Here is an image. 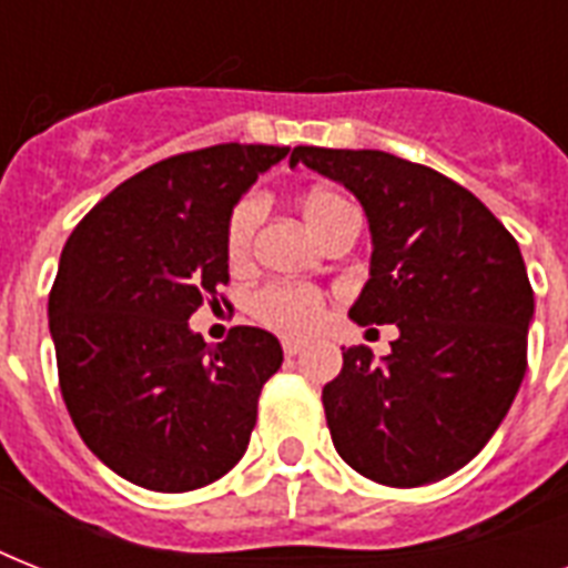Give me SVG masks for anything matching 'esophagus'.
Wrapping results in <instances>:
<instances>
[{
    "label": "esophagus",
    "instance_id": "obj_1",
    "mask_svg": "<svg viewBox=\"0 0 568 568\" xmlns=\"http://www.w3.org/2000/svg\"><path fill=\"white\" fill-rule=\"evenodd\" d=\"M301 351H303L301 342H294V338H285V342H283V354L285 356H297Z\"/></svg>",
    "mask_w": 568,
    "mask_h": 568
}]
</instances>
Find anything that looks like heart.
<instances>
[{
	"label": "heart",
	"instance_id": "obj_1",
	"mask_svg": "<svg viewBox=\"0 0 568 568\" xmlns=\"http://www.w3.org/2000/svg\"><path fill=\"white\" fill-rule=\"evenodd\" d=\"M301 214L321 241L327 239L333 230H338L345 221L356 217L354 205L333 189L306 191L301 196ZM262 217H265L262 196H241L239 203L232 205L230 217H226V239H223L226 241V258H230L232 267L247 265ZM250 312H253V318H258L265 327L276 329V333L310 336V333L318 329L321 318H324V294L315 292V288H306V285H262L250 297Z\"/></svg>",
	"mask_w": 568,
	"mask_h": 568
}]
</instances>
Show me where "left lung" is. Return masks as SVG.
<instances>
[{
    "mask_svg": "<svg viewBox=\"0 0 568 568\" xmlns=\"http://www.w3.org/2000/svg\"><path fill=\"white\" fill-rule=\"evenodd\" d=\"M356 194L372 230V280L351 318L395 324L392 354L342 347L324 386L338 457L383 486L436 484L493 439L528 372L530 288L519 244L471 191L379 150L294 146Z\"/></svg>",
    "mask_w": 568,
    "mask_h": 568,
    "instance_id": "8db88e82",
    "label": "left lung"
}]
</instances>
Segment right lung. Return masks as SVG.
Segmentation results:
<instances>
[{"label":"right lung","instance_id":"1","mask_svg":"<svg viewBox=\"0 0 568 568\" xmlns=\"http://www.w3.org/2000/svg\"><path fill=\"white\" fill-rule=\"evenodd\" d=\"M288 146L217 144L150 164L84 214L49 292L58 386L97 457L153 493L230 471L283 365L267 329L205 345L189 318L230 283L226 217Z\"/></svg>","mask_w":568,"mask_h":568}]
</instances>
